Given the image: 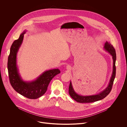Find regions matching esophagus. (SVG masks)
<instances>
[{
    "instance_id": "obj_1",
    "label": "esophagus",
    "mask_w": 127,
    "mask_h": 127,
    "mask_svg": "<svg viewBox=\"0 0 127 127\" xmlns=\"http://www.w3.org/2000/svg\"><path fill=\"white\" fill-rule=\"evenodd\" d=\"M67 69H68V68H69V67H68V66L67 67Z\"/></svg>"
}]
</instances>
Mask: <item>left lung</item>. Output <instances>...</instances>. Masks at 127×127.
Here are the masks:
<instances>
[{"label":"left lung","mask_w":127,"mask_h":127,"mask_svg":"<svg viewBox=\"0 0 127 127\" xmlns=\"http://www.w3.org/2000/svg\"><path fill=\"white\" fill-rule=\"evenodd\" d=\"M104 49L107 52L109 53L112 56L113 59V70L112 77L111 78L109 84H108L107 87L103 90V91L100 92L99 94H98L96 95H89V96H83L80 95L76 94L74 90V89L72 87L71 82H70V85L69 86V94L70 96L74 100L80 103H90L96 101H98L102 99L105 98L111 92L112 86L113 85L114 81L116 76V53L115 48L110 43L106 42L104 44Z\"/></svg>","instance_id":"8db88e82"}]
</instances>
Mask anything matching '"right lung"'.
I'll return each mask as SVG.
<instances>
[{"label":"right lung","instance_id":"add662e5","mask_svg":"<svg viewBox=\"0 0 127 127\" xmlns=\"http://www.w3.org/2000/svg\"><path fill=\"white\" fill-rule=\"evenodd\" d=\"M25 33V31L11 46L7 62L8 76L11 85L17 93L27 98L36 99L45 94L51 80L54 76L59 74L60 71L58 69L46 71L35 80L31 82L22 80L16 65V55L23 43Z\"/></svg>","mask_w":127,"mask_h":127}]
</instances>
